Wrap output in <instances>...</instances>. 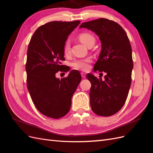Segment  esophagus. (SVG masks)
<instances>
[{"label": "esophagus", "instance_id": "1", "mask_svg": "<svg viewBox=\"0 0 153 153\" xmlns=\"http://www.w3.org/2000/svg\"><path fill=\"white\" fill-rule=\"evenodd\" d=\"M81 75H82V78H85V76H86L85 73L84 72H82V73H81Z\"/></svg>", "mask_w": 153, "mask_h": 153}]
</instances>
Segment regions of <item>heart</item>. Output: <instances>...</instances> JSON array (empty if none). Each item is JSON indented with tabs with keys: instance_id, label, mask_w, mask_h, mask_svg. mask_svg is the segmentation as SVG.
<instances>
[{
	"instance_id": "heart-1",
	"label": "heart",
	"mask_w": 153,
	"mask_h": 153,
	"mask_svg": "<svg viewBox=\"0 0 153 153\" xmlns=\"http://www.w3.org/2000/svg\"><path fill=\"white\" fill-rule=\"evenodd\" d=\"M78 38L83 44H84L88 47L91 45H93L95 43L94 36L90 33V32H82L79 34ZM64 53L65 55H68L70 53V43H69L68 41H67L65 44H64ZM90 62L91 59L89 58L76 59L71 63V65L73 68L75 69H80V70L82 71H87L89 68Z\"/></svg>"
}]
</instances>
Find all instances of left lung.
<instances>
[{
    "instance_id": "left-lung-1",
    "label": "left lung",
    "mask_w": 153,
    "mask_h": 153,
    "mask_svg": "<svg viewBox=\"0 0 153 153\" xmlns=\"http://www.w3.org/2000/svg\"><path fill=\"white\" fill-rule=\"evenodd\" d=\"M80 27L99 36L101 51L94 71L106 73L103 79L90 73L86 76L91 84L92 110L100 116H111L122 108L131 84L133 62L129 38L121 25L106 18L83 23Z\"/></svg>"
}]
</instances>
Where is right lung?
Returning a JSON list of instances; mask_svg holds the SVG:
<instances>
[{
	"label": "right lung",
	"instance_id": "add662e5",
	"mask_svg": "<svg viewBox=\"0 0 153 153\" xmlns=\"http://www.w3.org/2000/svg\"><path fill=\"white\" fill-rule=\"evenodd\" d=\"M80 21H53L40 26L32 36L27 50L25 69L27 85L31 99L38 111L53 119L69 112L71 98L82 80L80 72L72 70L59 80L58 72L66 73L63 65L64 46L68 36Z\"/></svg>",
	"mask_w": 153,
	"mask_h": 153
}]
</instances>
